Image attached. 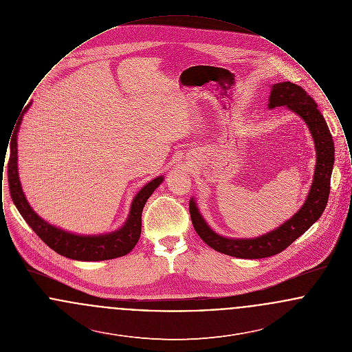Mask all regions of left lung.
<instances>
[{"label":"left lung","instance_id":"obj_1","mask_svg":"<svg viewBox=\"0 0 352 352\" xmlns=\"http://www.w3.org/2000/svg\"><path fill=\"white\" fill-rule=\"evenodd\" d=\"M287 107L306 122L313 135L317 153L314 179L309 195L300 211L278 228L254 239H231L217 234L203 219L194 198L190 199L192 226L201 240L212 250L239 258H264L286 250L296 239L305 234L322 215L330 194V179L334 168V141L326 120L320 115L317 102L297 84H273L268 107Z\"/></svg>","mask_w":352,"mask_h":352}]
</instances>
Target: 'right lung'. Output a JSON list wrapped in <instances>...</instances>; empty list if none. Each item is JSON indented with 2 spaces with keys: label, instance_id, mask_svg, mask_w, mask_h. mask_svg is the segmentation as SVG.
Returning a JSON list of instances; mask_svg holds the SVG:
<instances>
[{
  "label": "right lung",
  "instance_id": "1",
  "mask_svg": "<svg viewBox=\"0 0 352 352\" xmlns=\"http://www.w3.org/2000/svg\"><path fill=\"white\" fill-rule=\"evenodd\" d=\"M32 102L25 107L22 113H25ZM17 131L13 137L10 158L8 164V181L12 199L14 201L19 214L32 227L41 240L47 244L51 250L79 261H102L125 256L133 250L141 234V215L146 201L149 199L154 190L162 184L164 177L154 178L149 184H145L134 197L129 217L125 224L115 232L104 234H75L60 230L50 223L45 221L30 207L28 199L22 191L17 165Z\"/></svg>",
  "mask_w": 352,
  "mask_h": 352
}]
</instances>
